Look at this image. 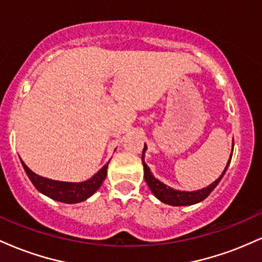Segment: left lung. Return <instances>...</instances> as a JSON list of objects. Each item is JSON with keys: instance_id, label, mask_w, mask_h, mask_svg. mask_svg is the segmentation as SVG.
I'll return each instance as SVG.
<instances>
[{"instance_id": "8db88e82", "label": "left lung", "mask_w": 262, "mask_h": 262, "mask_svg": "<svg viewBox=\"0 0 262 262\" xmlns=\"http://www.w3.org/2000/svg\"><path fill=\"white\" fill-rule=\"evenodd\" d=\"M233 148H234V139H233ZM145 151H146V145L144 144V150L143 155H141V160H143V166H144V177H145V181L148 183L149 188L151 189V192L154 193V196L158 198L159 201H161L162 203L170 204V206H192V204H196L202 202L204 198H207L210 194V192L213 191L219 182H221L222 177L224 176L225 171H227L228 166H229L231 155H233V149H231V154L229 160L227 162V166L222 175L215 180L214 182L210 183L207 187L197 189V191H180V189L171 188L170 186L165 185L164 182L159 181L156 177L151 173V171L148 167V165L144 161L145 158Z\"/></svg>"}]
</instances>
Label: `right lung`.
<instances>
[{
    "mask_svg": "<svg viewBox=\"0 0 262 262\" xmlns=\"http://www.w3.org/2000/svg\"><path fill=\"white\" fill-rule=\"evenodd\" d=\"M22 161V160H20ZM23 169L28 175L35 188L40 193L45 194L54 201L62 203H80L90 198L101 187L102 182L107 176V167L108 162L102 169L95 173L91 179L82 182H64V181H55V180L47 179V177L39 176L35 172L29 169L28 166L22 161Z\"/></svg>",
    "mask_w": 262,
    "mask_h": 262,
    "instance_id": "obj_1",
    "label": "right lung"
}]
</instances>
